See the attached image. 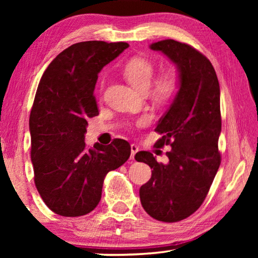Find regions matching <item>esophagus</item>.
Returning <instances> with one entry per match:
<instances>
[{"label":"esophagus","mask_w":258,"mask_h":258,"mask_svg":"<svg viewBox=\"0 0 258 258\" xmlns=\"http://www.w3.org/2000/svg\"><path fill=\"white\" fill-rule=\"evenodd\" d=\"M139 151V147L137 145H131V159L134 160V157H135V154Z\"/></svg>","instance_id":"1"}]
</instances>
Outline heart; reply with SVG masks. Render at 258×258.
Wrapping results in <instances>:
<instances>
[{"label": "heart", "mask_w": 258, "mask_h": 258, "mask_svg": "<svg viewBox=\"0 0 258 258\" xmlns=\"http://www.w3.org/2000/svg\"><path fill=\"white\" fill-rule=\"evenodd\" d=\"M155 66L149 59L135 56L128 60L123 68V74L131 84L141 91L149 89L154 77ZM149 89L152 99L159 102L171 101L176 97L180 82L174 72H165L152 82Z\"/></svg>", "instance_id": "heart-1"}]
</instances>
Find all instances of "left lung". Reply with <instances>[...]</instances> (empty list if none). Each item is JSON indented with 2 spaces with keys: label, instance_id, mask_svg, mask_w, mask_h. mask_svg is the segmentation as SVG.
Listing matches in <instances>:
<instances>
[{
  "label": "left lung",
  "instance_id": "8db88e82",
  "mask_svg": "<svg viewBox=\"0 0 258 258\" xmlns=\"http://www.w3.org/2000/svg\"><path fill=\"white\" fill-rule=\"evenodd\" d=\"M150 49L176 64L180 89L155 128L163 135L156 146L172 147L168 163H158L149 151L135 155L152 168L140 200L155 220L173 223L202 206L220 167V84L211 61L185 43L164 40Z\"/></svg>",
  "mask_w": 258,
  "mask_h": 258
}]
</instances>
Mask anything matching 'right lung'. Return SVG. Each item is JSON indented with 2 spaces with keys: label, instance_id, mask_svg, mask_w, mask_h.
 <instances>
[{
  "label": "right lung",
  "instance_id": "add662e5",
  "mask_svg": "<svg viewBox=\"0 0 258 258\" xmlns=\"http://www.w3.org/2000/svg\"><path fill=\"white\" fill-rule=\"evenodd\" d=\"M128 44L87 41L63 50L47 66L29 116L34 182L43 202L61 216L92 212L101 199L104 176L130 158L127 141L86 148L87 119L99 115L98 74Z\"/></svg>",
  "mask_w": 258,
  "mask_h": 258
}]
</instances>
